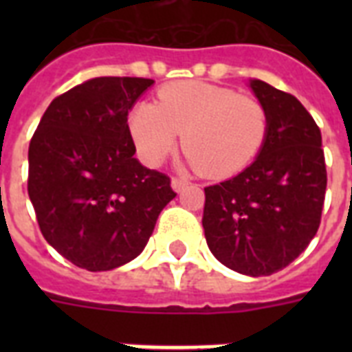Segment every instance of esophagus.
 <instances>
[{
	"label": "esophagus",
	"instance_id": "1",
	"mask_svg": "<svg viewBox=\"0 0 352 352\" xmlns=\"http://www.w3.org/2000/svg\"><path fill=\"white\" fill-rule=\"evenodd\" d=\"M188 184H190V182H188L186 179H182V177H173V179H171V188H173L175 192H182Z\"/></svg>",
	"mask_w": 352,
	"mask_h": 352
}]
</instances>
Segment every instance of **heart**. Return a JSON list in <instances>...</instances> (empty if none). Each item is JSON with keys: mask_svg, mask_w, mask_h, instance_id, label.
<instances>
[{"mask_svg": "<svg viewBox=\"0 0 352 352\" xmlns=\"http://www.w3.org/2000/svg\"><path fill=\"white\" fill-rule=\"evenodd\" d=\"M138 153L151 166L177 148L204 177H232L256 159L268 129L261 102L237 91L203 82H173L159 91V102L144 100L129 115Z\"/></svg>", "mask_w": 352, "mask_h": 352, "instance_id": "b5f03b06", "label": "heart"}]
</instances>
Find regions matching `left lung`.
<instances>
[{
    "label": "left lung",
    "instance_id": "8db88e82",
    "mask_svg": "<svg viewBox=\"0 0 352 352\" xmlns=\"http://www.w3.org/2000/svg\"><path fill=\"white\" fill-rule=\"evenodd\" d=\"M268 113L259 155L239 175L204 188L206 243L225 267L270 276L316 235L327 188L322 133L296 96L250 80Z\"/></svg>",
    "mask_w": 352,
    "mask_h": 352
}]
</instances>
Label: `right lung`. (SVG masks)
I'll use <instances>...</instances> for the list:
<instances>
[{
    "mask_svg": "<svg viewBox=\"0 0 352 352\" xmlns=\"http://www.w3.org/2000/svg\"><path fill=\"white\" fill-rule=\"evenodd\" d=\"M149 78L100 76L56 96L29 144V190L40 230L65 259L91 272L144 250L175 197L170 177L135 155L127 113Z\"/></svg>",
    "mask_w": 352,
    "mask_h": 352,
    "instance_id": "right-lung-1",
    "label": "right lung"
}]
</instances>
